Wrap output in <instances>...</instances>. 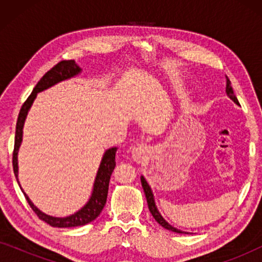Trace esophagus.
<instances>
[{
	"instance_id": "34e87169",
	"label": "esophagus",
	"mask_w": 262,
	"mask_h": 262,
	"mask_svg": "<svg viewBox=\"0 0 262 262\" xmlns=\"http://www.w3.org/2000/svg\"><path fill=\"white\" fill-rule=\"evenodd\" d=\"M149 152L148 145L144 144V143H137V144L134 145L132 148V157L136 162H141L142 160H144L146 155Z\"/></svg>"
}]
</instances>
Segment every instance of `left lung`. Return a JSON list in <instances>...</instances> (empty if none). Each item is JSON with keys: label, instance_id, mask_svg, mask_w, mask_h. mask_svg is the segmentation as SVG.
I'll list each match as a JSON object with an SVG mask.
<instances>
[{"label": "left lung", "instance_id": "left-lung-1", "mask_svg": "<svg viewBox=\"0 0 262 262\" xmlns=\"http://www.w3.org/2000/svg\"><path fill=\"white\" fill-rule=\"evenodd\" d=\"M225 92H227V94L229 98H230L232 101L235 103H237L238 105V100L236 98L235 94H234V91H232L231 88V83H230V80L227 77V88H225ZM141 182H142V187L144 189V193H145V198H146V202H148V207L150 210V213L152 214V217L155 218V221L159 223L160 225H162L164 229H168V230H171L174 232H179V234H182L184 231L179 230V229L171 227L169 223H167L166 221H164V218L161 216V213L159 212V210H157V207L155 205V200H154V194L151 192V188H150V186L148 185V182L144 179V177H141ZM186 234V232H185Z\"/></svg>", "mask_w": 262, "mask_h": 262}]
</instances>
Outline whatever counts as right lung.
Listing matches in <instances>:
<instances>
[{"label": "right lung", "mask_w": 262, "mask_h": 262, "mask_svg": "<svg viewBox=\"0 0 262 262\" xmlns=\"http://www.w3.org/2000/svg\"><path fill=\"white\" fill-rule=\"evenodd\" d=\"M81 73V68L75 63V60H62V62L57 63L51 70H49L44 76L40 78L35 85L33 92L28 96L26 101L24 102L23 107H21L19 117H17L16 121V130H15V142H14V151H13V169L15 178L17 180V151H19L20 144L23 142V128L25 124V119H26L28 111H30L32 103H33L35 96L39 92L45 91L53 84L58 83L60 81L68 80V78L76 76L77 74ZM116 152L117 148H111L103 154V157L100 163L98 174H96L95 181H94V188H93V193L91 199L88 203L78 210L76 213L71 214L68 217H52L49 214L42 213L40 210H38L34 206V204L31 202L30 198L24 193L25 198H26L27 203L30 204L32 210L37 213V216L40 218L41 221L46 222V223L55 228H73V227H80V225H85L94 221L96 217L101 213V211L105 206L107 200V193H108V185L110 179L112 175V171L116 167ZM19 184V180H17ZM24 192V191H23Z\"/></svg>", "instance_id": "add662e5"}]
</instances>
